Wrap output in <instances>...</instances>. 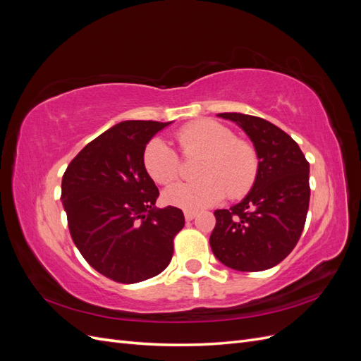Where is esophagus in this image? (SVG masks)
<instances>
[{"mask_svg":"<svg viewBox=\"0 0 361 361\" xmlns=\"http://www.w3.org/2000/svg\"><path fill=\"white\" fill-rule=\"evenodd\" d=\"M195 215H197V212H192V211H185V220H187V221H191V220H194Z\"/></svg>","mask_w":361,"mask_h":361,"instance_id":"1","label":"esophagus"}]
</instances>
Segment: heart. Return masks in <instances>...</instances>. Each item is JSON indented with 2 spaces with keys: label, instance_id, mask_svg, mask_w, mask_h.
I'll return each mask as SVG.
<instances>
[{
  "label": "heart",
  "instance_id": "obj_1",
  "mask_svg": "<svg viewBox=\"0 0 361 361\" xmlns=\"http://www.w3.org/2000/svg\"><path fill=\"white\" fill-rule=\"evenodd\" d=\"M176 141L183 157L200 155L195 167L199 179L178 183L164 192V200L185 211H200L224 197L241 199L253 187L259 158L255 146L236 138L215 120H197L180 128ZM143 166L150 179L171 185L180 174V158L159 138L150 140L143 152Z\"/></svg>",
  "mask_w": 361,
  "mask_h": 361
}]
</instances>
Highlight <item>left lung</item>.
Segmentation results:
<instances>
[{
  "instance_id": "left-lung-1",
  "label": "left lung",
  "mask_w": 361,
  "mask_h": 361,
  "mask_svg": "<svg viewBox=\"0 0 361 361\" xmlns=\"http://www.w3.org/2000/svg\"><path fill=\"white\" fill-rule=\"evenodd\" d=\"M253 141L259 171L245 199L214 212L209 238L215 257L236 271L256 272L276 267L297 245L309 211V162L300 146L265 118L221 113Z\"/></svg>"
}]
</instances>
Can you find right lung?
I'll use <instances>...</instances> for the list:
<instances>
[{
    "mask_svg": "<svg viewBox=\"0 0 361 361\" xmlns=\"http://www.w3.org/2000/svg\"><path fill=\"white\" fill-rule=\"evenodd\" d=\"M171 122L126 120L76 155L63 174L61 200L76 248L92 268L117 283L158 276L185 226L179 207L157 209L159 195L143 166L149 140Z\"/></svg>",
    "mask_w": 361,
    "mask_h": 361,
    "instance_id": "1",
    "label": "right lung"
}]
</instances>
